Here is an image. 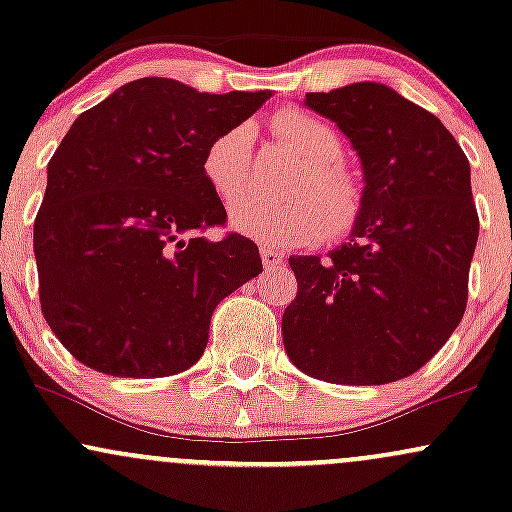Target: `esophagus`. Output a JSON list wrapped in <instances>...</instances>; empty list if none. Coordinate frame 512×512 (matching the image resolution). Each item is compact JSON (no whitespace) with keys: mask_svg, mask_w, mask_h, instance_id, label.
Returning <instances> with one entry per match:
<instances>
[{"mask_svg":"<svg viewBox=\"0 0 512 512\" xmlns=\"http://www.w3.org/2000/svg\"><path fill=\"white\" fill-rule=\"evenodd\" d=\"M260 255H262L264 269H274V267H279L281 262H284V252H279V250H274V248H267V245H264V248L260 250Z\"/></svg>","mask_w":512,"mask_h":512,"instance_id":"obj_1","label":"esophagus"}]
</instances>
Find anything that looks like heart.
<instances>
[{"label": "heart", "instance_id": "1", "mask_svg": "<svg viewBox=\"0 0 512 512\" xmlns=\"http://www.w3.org/2000/svg\"><path fill=\"white\" fill-rule=\"evenodd\" d=\"M272 129L303 158V168L289 182V199L245 197L231 211V226L264 245H308L327 233H344L358 214V190L334 161L342 156V142L327 122L303 113L281 110ZM204 180L223 204H231L248 178V134L228 129L209 144L202 158Z\"/></svg>", "mask_w": 512, "mask_h": 512}]
</instances>
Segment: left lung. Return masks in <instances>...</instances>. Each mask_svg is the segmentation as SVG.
Wrapping results in <instances>:
<instances>
[{"label": "left lung", "instance_id": "obj_1", "mask_svg": "<svg viewBox=\"0 0 512 512\" xmlns=\"http://www.w3.org/2000/svg\"><path fill=\"white\" fill-rule=\"evenodd\" d=\"M305 105L346 134L366 187L346 243L289 257L286 354L327 383H395L438 354L467 308L479 238L469 161L436 115L385 84L305 93Z\"/></svg>", "mask_w": 512, "mask_h": 512}]
</instances>
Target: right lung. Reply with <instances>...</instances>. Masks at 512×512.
Instances as JSON below:
<instances>
[{
  "label": "right lung",
  "mask_w": 512,
  "mask_h": 512,
  "mask_svg": "<svg viewBox=\"0 0 512 512\" xmlns=\"http://www.w3.org/2000/svg\"><path fill=\"white\" fill-rule=\"evenodd\" d=\"M269 96L146 76L76 117L33 226L40 308L76 361L163 378L202 358L216 305L262 272L250 238L202 236L226 223L202 158Z\"/></svg>",
  "instance_id": "add662e5"
}]
</instances>
